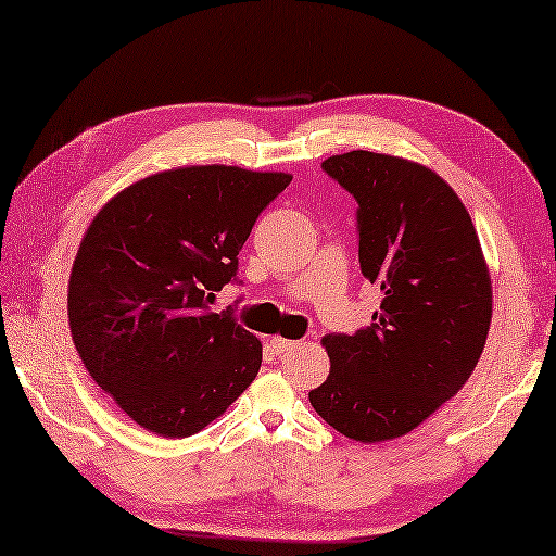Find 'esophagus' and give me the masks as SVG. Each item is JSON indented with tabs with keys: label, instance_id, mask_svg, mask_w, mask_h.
<instances>
[{
	"label": "esophagus",
	"instance_id": "1",
	"mask_svg": "<svg viewBox=\"0 0 556 556\" xmlns=\"http://www.w3.org/2000/svg\"><path fill=\"white\" fill-rule=\"evenodd\" d=\"M270 348L276 350L278 354H283V352L295 350L298 342L295 340H286V338H270Z\"/></svg>",
	"mask_w": 556,
	"mask_h": 556
}]
</instances>
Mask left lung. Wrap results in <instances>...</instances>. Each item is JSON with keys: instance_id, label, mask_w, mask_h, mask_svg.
<instances>
[{"instance_id": "obj_1", "label": "left lung", "mask_w": 556, "mask_h": 556, "mask_svg": "<svg viewBox=\"0 0 556 556\" xmlns=\"http://www.w3.org/2000/svg\"><path fill=\"white\" fill-rule=\"evenodd\" d=\"M323 172L357 202L359 268L384 298L371 325L323 340L330 375L311 404L352 441H389L466 384L493 288L470 214L435 172L367 150L327 157Z\"/></svg>"}]
</instances>
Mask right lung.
Returning a JSON list of instances; mask_svg holds the SVG:
<instances>
[{"instance_id": "right-lung-1", "label": "right lung", "mask_w": 556, "mask_h": 556, "mask_svg": "<svg viewBox=\"0 0 556 556\" xmlns=\"http://www.w3.org/2000/svg\"><path fill=\"white\" fill-rule=\"evenodd\" d=\"M290 181L226 165L169 169L127 187L88 226L68 283L73 344L142 429L187 439L256 379V334L208 303L241 286L239 251Z\"/></svg>"}]
</instances>
